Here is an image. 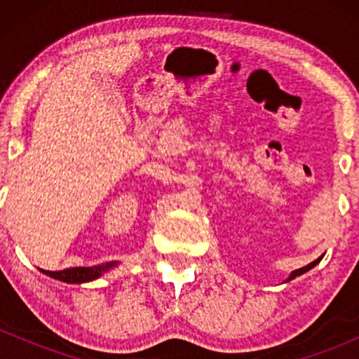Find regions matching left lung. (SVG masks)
I'll list each match as a JSON object with an SVG mask.
<instances>
[{"label":"left lung","mask_w":359,"mask_h":359,"mask_svg":"<svg viewBox=\"0 0 359 359\" xmlns=\"http://www.w3.org/2000/svg\"><path fill=\"white\" fill-rule=\"evenodd\" d=\"M320 259H323V257H320V258H317V259H314V262H312V263H309V265H307V266H302V269H299V270L292 271V273H290V277H288V278H287V282H290V280H294L295 277H299V275L306 273V271H309V270H311V269H314V266L317 265V263H319V262H320Z\"/></svg>","instance_id":"8db88e82"}]
</instances>
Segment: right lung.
Segmentation results:
<instances>
[{
  "instance_id": "add662e5",
  "label": "right lung",
  "mask_w": 359,
  "mask_h": 359,
  "mask_svg": "<svg viewBox=\"0 0 359 359\" xmlns=\"http://www.w3.org/2000/svg\"><path fill=\"white\" fill-rule=\"evenodd\" d=\"M116 263H108V265H96V266H76V269H67L62 271H48V270H42V273L48 275V277L62 280V282L67 283H84V282H90V280L100 278L104 271H108L109 269Z\"/></svg>"
}]
</instances>
